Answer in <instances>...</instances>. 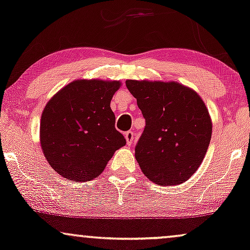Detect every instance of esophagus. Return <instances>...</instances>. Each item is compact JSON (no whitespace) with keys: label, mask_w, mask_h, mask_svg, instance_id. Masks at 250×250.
<instances>
[{"label":"esophagus","mask_w":250,"mask_h":250,"mask_svg":"<svg viewBox=\"0 0 250 250\" xmlns=\"http://www.w3.org/2000/svg\"><path fill=\"white\" fill-rule=\"evenodd\" d=\"M134 136H135V132L131 130L125 132V141H127L128 145L132 144V142H134Z\"/></svg>","instance_id":"obj_1"}]
</instances>
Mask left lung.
<instances>
[{
	"label": "left lung",
	"instance_id": "obj_1",
	"mask_svg": "<svg viewBox=\"0 0 250 250\" xmlns=\"http://www.w3.org/2000/svg\"><path fill=\"white\" fill-rule=\"evenodd\" d=\"M145 128L135 147L144 175L160 186L188 180L203 162L212 134L209 110L194 90L176 82L128 80Z\"/></svg>",
	"mask_w": 250,
	"mask_h": 250
}]
</instances>
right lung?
<instances>
[{"label":"right lung","instance_id":"obj_1","mask_svg":"<svg viewBox=\"0 0 250 250\" xmlns=\"http://www.w3.org/2000/svg\"><path fill=\"white\" fill-rule=\"evenodd\" d=\"M120 85L119 81L77 80L47 103L40 144L47 162L63 178L76 182L96 179L115 151L125 145L110 109Z\"/></svg>","mask_w":250,"mask_h":250}]
</instances>
